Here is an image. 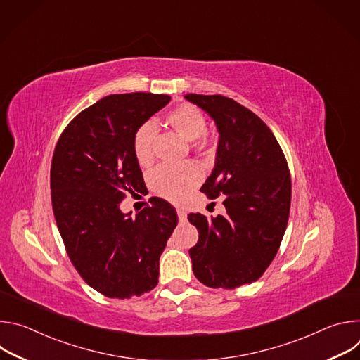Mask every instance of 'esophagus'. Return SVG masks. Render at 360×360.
<instances>
[{
	"label": "esophagus",
	"mask_w": 360,
	"mask_h": 360,
	"mask_svg": "<svg viewBox=\"0 0 360 360\" xmlns=\"http://www.w3.org/2000/svg\"><path fill=\"white\" fill-rule=\"evenodd\" d=\"M176 214H178V218H179V222H186V212L181 208L176 210Z\"/></svg>",
	"instance_id": "1"
}]
</instances>
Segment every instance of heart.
I'll use <instances>...</instances> for the list:
<instances>
[{
	"label": "heart",
	"instance_id": "1",
	"mask_svg": "<svg viewBox=\"0 0 360 360\" xmlns=\"http://www.w3.org/2000/svg\"><path fill=\"white\" fill-rule=\"evenodd\" d=\"M167 122L181 136L192 141V146L199 152L212 149V139L207 135V118L203 112L185 102L167 115ZM157 129L152 124H142L134 134L132 150L139 165H149L153 160V139ZM202 178L200 169L195 162L165 164L158 167L150 175V186L158 195L169 200H181Z\"/></svg>",
	"mask_w": 360,
	"mask_h": 360
}]
</instances>
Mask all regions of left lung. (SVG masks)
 <instances>
[{
  "mask_svg": "<svg viewBox=\"0 0 360 360\" xmlns=\"http://www.w3.org/2000/svg\"><path fill=\"white\" fill-rule=\"evenodd\" d=\"M185 98L217 124L215 168L200 191L225 196L226 210L211 221L188 215L199 233L189 249L192 271L210 288L235 289L258 281L275 258L289 219L290 172L275 135L250 110L222 95Z\"/></svg>",
  "mask_w": 360,
  "mask_h": 360,
  "instance_id": "8db88e82",
  "label": "left lung"
}]
</instances>
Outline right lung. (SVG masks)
Masks as SVG:
<instances>
[{
  "label": "right lung",
  "instance_id": "add662e5",
  "mask_svg": "<svg viewBox=\"0 0 360 360\" xmlns=\"http://www.w3.org/2000/svg\"><path fill=\"white\" fill-rule=\"evenodd\" d=\"M171 101L132 92L104 96L61 134L51 162V202L81 278L107 297L129 299L158 285L160 258L178 215L164 199L131 218L121 202L145 186L132 150L135 131Z\"/></svg>",
  "mask_w": 360,
  "mask_h": 360
}]
</instances>
